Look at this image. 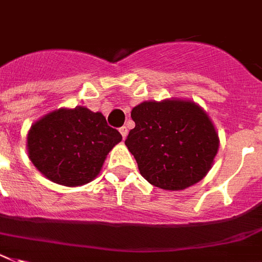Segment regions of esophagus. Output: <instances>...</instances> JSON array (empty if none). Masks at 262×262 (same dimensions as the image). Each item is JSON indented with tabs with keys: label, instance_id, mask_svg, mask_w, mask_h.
I'll return each instance as SVG.
<instances>
[{
	"label": "esophagus",
	"instance_id": "obj_1",
	"mask_svg": "<svg viewBox=\"0 0 262 262\" xmlns=\"http://www.w3.org/2000/svg\"><path fill=\"white\" fill-rule=\"evenodd\" d=\"M120 133L122 136V138H126L127 136V127L126 126H121L120 127Z\"/></svg>",
	"mask_w": 262,
	"mask_h": 262
}]
</instances>
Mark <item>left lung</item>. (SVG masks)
I'll use <instances>...</instances> for the list:
<instances>
[{"instance_id":"1","label":"left lung","mask_w":262,"mask_h":262,"mask_svg":"<svg viewBox=\"0 0 262 262\" xmlns=\"http://www.w3.org/2000/svg\"><path fill=\"white\" fill-rule=\"evenodd\" d=\"M135 129L125 145L146 181L166 190H181L209 172L219 150L208 114L194 102L148 101L133 107Z\"/></svg>"}]
</instances>
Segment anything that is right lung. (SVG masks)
<instances>
[{
    "label": "right lung",
    "instance_id": "right-lung-1",
    "mask_svg": "<svg viewBox=\"0 0 262 262\" xmlns=\"http://www.w3.org/2000/svg\"><path fill=\"white\" fill-rule=\"evenodd\" d=\"M122 140L101 113L86 107L60 109L33 125L28 151L46 179L65 186L83 185L100 173L107 153Z\"/></svg>",
    "mask_w": 262,
    "mask_h": 262
}]
</instances>
